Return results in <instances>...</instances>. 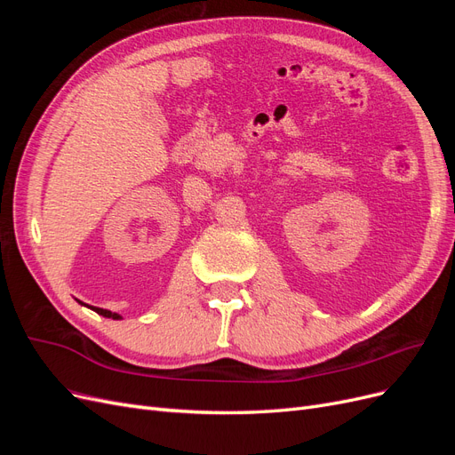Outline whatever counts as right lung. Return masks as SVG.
I'll list each match as a JSON object with an SVG mask.
<instances>
[{"mask_svg": "<svg viewBox=\"0 0 455 455\" xmlns=\"http://www.w3.org/2000/svg\"><path fill=\"white\" fill-rule=\"evenodd\" d=\"M81 304V301H79ZM84 306V304H81ZM92 311H96L99 315H102V316H108V319H114V321H119L121 319V315L119 313H112V311H108V309H100V307H91Z\"/></svg>", "mask_w": 455, "mask_h": 455, "instance_id": "right-lung-1", "label": "right lung"}]
</instances>
